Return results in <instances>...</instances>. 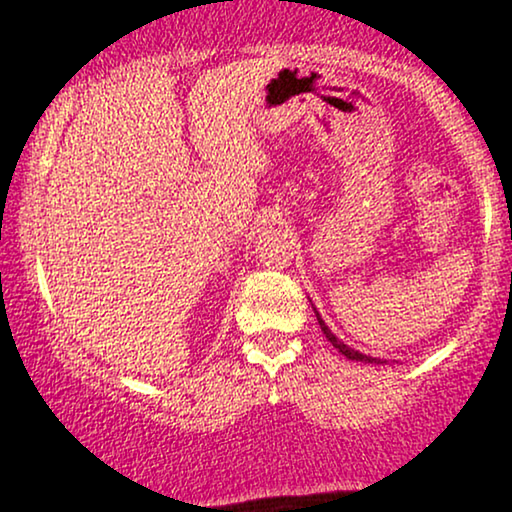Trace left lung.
<instances>
[{
    "mask_svg": "<svg viewBox=\"0 0 512 512\" xmlns=\"http://www.w3.org/2000/svg\"><path fill=\"white\" fill-rule=\"evenodd\" d=\"M313 311H315V308H313ZM315 315H318L320 330H323V334H325V337H327V342H330V344L334 346V349H337L339 353H342V356L349 358V361H363V363H382V361H377V358H372V356H365V353H358L356 349H351V346H346V344L342 342V339H337V337H334L330 327H327V325L323 323V318H320V313H318V311H315Z\"/></svg>",
    "mask_w": 512,
    "mask_h": 512,
    "instance_id": "1",
    "label": "left lung"
}]
</instances>
